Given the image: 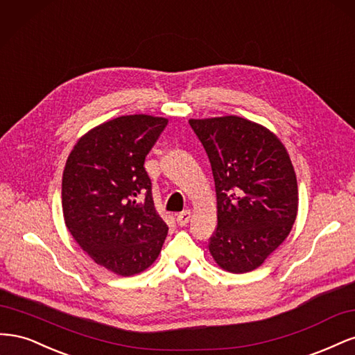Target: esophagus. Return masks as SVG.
Returning a JSON list of instances; mask_svg holds the SVG:
<instances>
[{
    "label": "esophagus",
    "instance_id": "esophagus-1",
    "mask_svg": "<svg viewBox=\"0 0 355 355\" xmlns=\"http://www.w3.org/2000/svg\"><path fill=\"white\" fill-rule=\"evenodd\" d=\"M189 218H191V211L184 210L176 216V222H178V225H180V227H185V225L189 222Z\"/></svg>",
    "mask_w": 355,
    "mask_h": 355
}]
</instances>
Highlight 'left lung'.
<instances>
[{
	"instance_id": "obj_1",
	"label": "left lung",
	"mask_w": 355,
	"mask_h": 355,
	"mask_svg": "<svg viewBox=\"0 0 355 355\" xmlns=\"http://www.w3.org/2000/svg\"><path fill=\"white\" fill-rule=\"evenodd\" d=\"M206 149L216 191L218 227L209 250L222 270L261 266L297 214V182L287 149L271 130L237 115L191 118Z\"/></svg>"
}]
</instances>
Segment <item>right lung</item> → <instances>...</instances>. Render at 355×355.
Here are the masks:
<instances>
[{
    "label": "right lung",
    "mask_w": 355,
    "mask_h": 355,
    "mask_svg": "<svg viewBox=\"0 0 355 355\" xmlns=\"http://www.w3.org/2000/svg\"><path fill=\"white\" fill-rule=\"evenodd\" d=\"M167 123L136 114L96 125L78 139L63 170L67 228L96 263L116 275L145 271L167 237L144 167Z\"/></svg>",
    "instance_id": "1"
}]
</instances>
